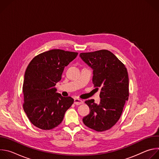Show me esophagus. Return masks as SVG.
<instances>
[{"instance_id": "1", "label": "esophagus", "mask_w": 159, "mask_h": 159, "mask_svg": "<svg viewBox=\"0 0 159 159\" xmlns=\"http://www.w3.org/2000/svg\"><path fill=\"white\" fill-rule=\"evenodd\" d=\"M83 101H82L81 99H74V104L75 105H80V104H83Z\"/></svg>"}]
</instances>
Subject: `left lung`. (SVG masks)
<instances>
[{"mask_svg":"<svg viewBox=\"0 0 159 159\" xmlns=\"http://www.w3.org/2000/svg\"><path fill=\"white\" fill-rule=\"evenodd\" d=\"M81 59L93 70L94 87L101 88L100 102L94 99L85 103L89 114L82 121L85 126L97 131L110 129L119 120L129 96V79L125 65L106 50L81 53Z\"/></svg>","mask_w":159,"mask_h":159,"instance_id":"obj_1","label":"left lung"}]
</instances>
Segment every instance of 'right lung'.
<instances>
[{"label": "right lung", "instance_id": "1", "mask_svg": "<svg viewBox=\"0 0 159 159\" xmlns=\"http://www.w3.org/2000/svg\"><path fill=\"white\" fill-rule=\"evenodd\" d=\"M78 53L52 50L35 57L28 65L22 86L24 111L36 127L52 129L63 121L65 113L74 103L71 97L57 93L56 84L61 79L65 66Z\"/></svg>", "mask_w": 159, "mask_h": 159}]
</instances>
